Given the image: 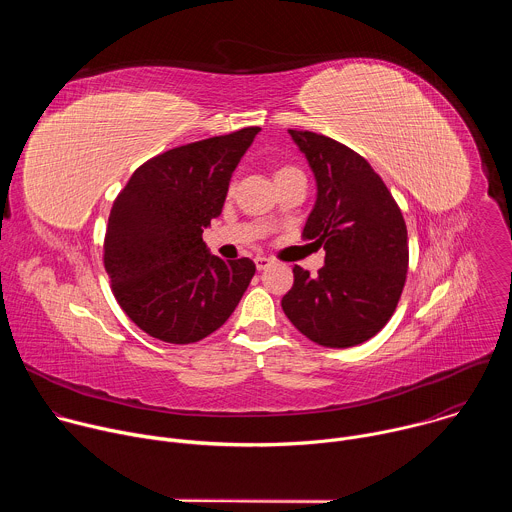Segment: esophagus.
<instances>
[{"mask_svg": "<svg viewBox=\"0 0 512 512\" xmlns=\"http://www.w3.org/2000/svg\"><path fill=\"white\" fill-rule=\"evenodd\" d=\"M255 265H257L259 271H263V269H267V267L271 265V259H267V257H255Z\"/></svg>", "mask_w": 512, "mask_h": 512, "instance_id": "34e87169", "label": "esophagus"}]
</instances>
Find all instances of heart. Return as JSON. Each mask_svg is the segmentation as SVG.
I'll return each mask as SVG.
<instances>
[{"instance_id": "1", "label": "heart", "mask_w": 512, "mask_h": 512, "mask_svg": "<svg viewBox=\"0 0 512 512\" xmlns=\"http://www.w3.org/2000/svg\"><path fill=\"white\" fill-rule=\"evenodd\" d=\"M298 174H302V172L298 168H294V166H279L275 170V182L283 180V178H289V176H298Z\"/></svg>"}]
</instances>
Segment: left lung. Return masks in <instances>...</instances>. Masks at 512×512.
I'll use <instances>...</instances> for the list:
<instances>
[{
    "label": "left lung",
    "mask_w": 512,
    "mask_h": 512,
    "mask_svg": "<svg viewBox=\"0 0 512 512\" xmlns=\"http://www.w3.org/2000/svg\"><path fill=\"white\" fill-rule=\"evenodd\" d=\"M318 186L302 237L324 247L316 277L294 267V285L281 300L289 322L328 348L367 342L391 320L407 279V227L393 194L344 143L289 129Z\"/></svg>",
    "instance_id": "left-lung-1"
}]
</instances>
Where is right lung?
I'll list each match as a JSON object with an SVG mask.
<instances>
[{"mask_svg":"<svg viewBox=\"0 0 512 512\" xmlns=\"http://www.w3.org/2000/svg\"><path fill=\"white\" fill-rule=\"evenodd\" d=\"M261 127L208 137L141 164L117 194L103 263L121 310L170 344L221 328L255 275L247 257L210 255L202 231L223 210L229 182Z\"/></svg>","mask_w":512,"mask_h":512,"instance_id":"obj_1","label":"right lung"}]
</instances>
